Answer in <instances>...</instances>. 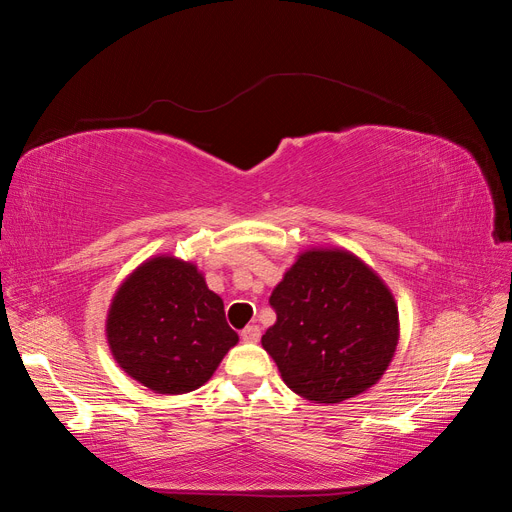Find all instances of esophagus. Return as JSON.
Listing matches in <instances>:
<instances>
[{
    "mask_svg": "<svg viewBox=\"0 0 512 512\" xmlns=\"http://www.w3.org/2000/svg\"><path fill=\"white\" fill-rule=\"evenodd\" d=\"M243 342H258L260 339V327L258 324H247V327L241 331Z\"/></svg>",
    "mask_w": 512,
    "mask_h": 512,
    "instance_id": "obj_1",
    "label": "esophagus"
}]
</instances>
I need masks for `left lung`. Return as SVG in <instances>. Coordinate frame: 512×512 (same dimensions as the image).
Masks as SVG:
<instances>
[{
	"mask_svg": "<svg viewBox=\"0 0 512 512\" xmlns=\"http://www.w3.org/2000/svg\"><path fill=\"white\" fill-rule=\"evenodd\" d=\"M275 324L262 335L288 389L339 404L376 384L389 367L399 316L391 290L342 250H309L271 292Z\"/></svg>",
	"mask_w": 512,
	"mask_h": 512,
	"instance_id": "1",
	"label": "left lung"
}]
</instances>
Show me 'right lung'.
Wrapping results in <instances>:
<instances>
[{
    "instance_id": "obj_1",
    "label": "right lung",
    "mask_w": 512,
    "mask_h": 512,
    "mask_svg": "<svg viewBox=\"0 0 512 512\" xmlns=\"http://www.w3.org/2000/svg\"><path fill=\"white\" fill-rule=\"evenodd\" d=\"M106 333L119 367L162 395L203 386L239 342L222 299L194 265L173 256L147 260L123 282Z\"/></svg>"
}]
</instances>
